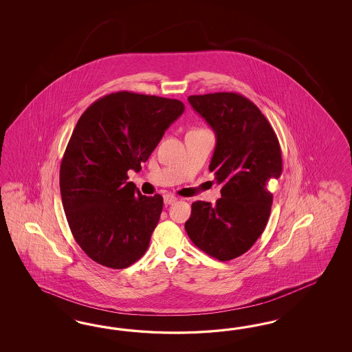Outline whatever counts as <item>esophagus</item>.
<instances>
[{
	"label": "esophagus",
	"mask_w": 352,
	"mask_h": 352,
	"mask_svg": "<svg viewBox=\"0 0 352 352\" xmlns=\"http://www.w3.org/2000/svg\"><path fill=\"white\" fill-rule=\"evenodd\" d=\"M177 200H178L177 196H174V195H171V193L164 195V203L166 204V205H171V204L175 203Z\"/></svg>",
	"instance_id": "esophagus-1"
}]
</instances>
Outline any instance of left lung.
<instances>
[{
    "mask_svg": "<svg viewBox=\"0 0 352 352\" xmlns=\"http://www.w3.org/2000/svg\"><path fill=\"white\" fill-rule=\"evenodd\" d=\"M188 102L217 135L209 170L222 190L215 205L192 204L184 228L204 253L231 261L266 228L272 205L268 184L283 173L278 139L259 108L241 94L191 96Z\"/></svg>",
    "mask_w": 352,
    "mask_h": 352,
    "instance_id": "left-lung-1",
    "label": "left lung"
}]
</instances>
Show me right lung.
<instances>
[{
  "mask_svg": "<svg viewBox=\"0 0 352 352\" xmlns=\"http://www.w3.org/2000/svg\"><path fill=\"white\" fill-rule=\"evenodd\" d=\"M183 111L178 99L118 91L78 118L60 164V195L76 243L96 263L126 268L148 249L164 200L142 195L128 171L142 169Z\"/></svg>",
  "mask_w": 352,
  "mask_h": 352,
  "instance_id": "right-lung-1",
  "label": "right lung"
}]
</instances>
